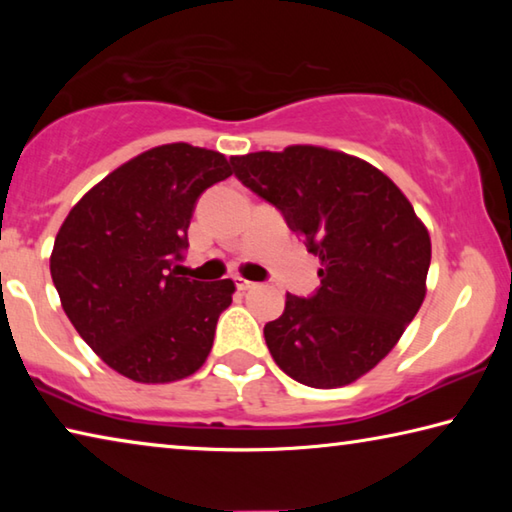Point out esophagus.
I'll list each match as a JSON object with an SVG mask.
<instances>
[{"label": "esophagus", "instance_id": "1", "mask_svg": "<svg viewBox=\"0 0 512 512\" xmlns=\"http://www.w3.org/2000/svg\"><path fill=\"white\" fill-rule=\"evenodd\" d=\"M237 287H239L241 291H250V289H257L259 284H257V282H250V280H241V277H239V280H237Z\"/></svg>", "mask_w": 512, "mask_h": 512}]
</instances>
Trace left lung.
I'll return each instance as SVG.
<instances>
[{
  "label": "left lung",
  "instance_id": "left-lung-1",
  "mask_svg": "<svg viewBox=\"0 0 512 512\" xmlns=\"http://www.w3.org/2000/svg\"><path fill=\"white\" fill-rule=\"evenodd\" d=\"M232 171L318 255L320 287L287 293L264 325L291 379L336 388L366 375L400 341L424 300L431 239L391 178L348 153L289 146L230 158Z\"/></svg>",
  "mask_w": 512,
  "mask_h": 512
}]
</instances>
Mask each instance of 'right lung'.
Instances as JSON below:
<instances>
[{
  "instance_id": "1",
  "label": "right lung",
  "mask_w": 512,
  "mask_h": 512,
  "mask_svg": "<svg viewBox=\"0 0 512 512\" xmlns=\"http://www.w3.org/2000/svg\"><path fill=\"white\" fill-rule=\"evenodd\" d=\"M232 176L225 155L178 142L121 164L60 225L51 280L76 332L140 384L194 375L212 350L235 282L176 273L207 187Z\"/></svg>"
}]
</instances>
